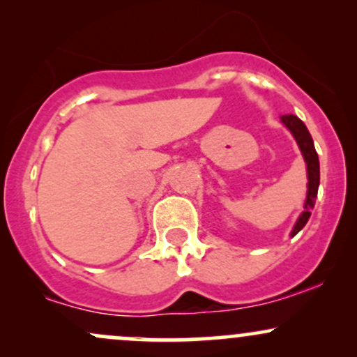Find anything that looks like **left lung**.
<instances>
[{"label":"left lung","mask_w":357,"mask_h":357,"mask_svg":"<svg viewBox=\"0 0 357 357\" xmlns=\"http://www.w3.org/2000/svg\"><path fill=\"white\" fill-rule=\"evenodd\" d=\"M282 122L289 127V130L294 134V137H296L297 144L302 151V155H304V159L307 162V176H309L304 211H302V215L298 216L296 227H294V230H292V236H296L297 233L305 227V223L310 218V210L314 208L315 198H317L319 176H321V173H319V158H317V153H315L314 141H312V137H310L309 130H307L304 122H302L297 116H294V114H285V116H282Z\"/></svg>","instance_id":"left-lung-1"}]
</instances>
